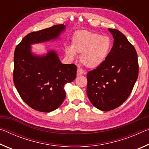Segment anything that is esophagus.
Here are the masks:
<instances>
[{
    "instance_id": "esophagus-1",
    "label": "esophagus",
    "mask_w": 149,
    "mask_h": 149,
    "mask_svg": "<svg viewBox=\"0 0 149 149\" xmlns=\"http://www.w3.org/2000/svg\"><path fill=\"white\" fill-rule=\"evenodd\" d=\"M84 74H85L84 70L81 68H78L77 70V75H84Z\"/></svg>"
}]
</instances>
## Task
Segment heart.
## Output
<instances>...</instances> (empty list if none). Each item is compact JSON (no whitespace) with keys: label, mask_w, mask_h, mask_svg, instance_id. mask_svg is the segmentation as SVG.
<instances>
[{"label":"heart","mask_w":149,"mask_h":149,"mask_svg":"<svg viewBox=\"0 0 149 149\" xmlns=\"http://www.w3.org/2000/svg\"><path fill=\"white\" fill-rule=\"evenodd\" d=\"M110 49L109 37L97 33L81 31L74 34L71 47L66 49L65 53L70 59H74L75 54L81 53V63L89 68H95L104 61Z\"/></svg>","instance_id":"b5f03b06"}]
</instances>
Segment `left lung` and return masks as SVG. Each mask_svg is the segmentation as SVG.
<instances>
[{
  "label": "left lung",
  "mask_w": 149,
  "mask_h": 149,
  "mask_svg": "<svg viewBox=\"0 0 149 149\" xmlns=\"http://www.w3.org/2000/svg\"><path fill=\"white\" fill-rule=\"evenodd\" d=\"M114 44L101 64L87 73V95L94 107L102 111L119 107L132 93L139 75L137 53L119 30L108 29Z\"/></svg>",
  "instance_id": "left-lung-1"
}]
</instances>
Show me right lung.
Segmentation results:
<instances>
[{
	"instance_id": "obj_1",
	"label": "right lung",
	"mask_w": 149,
	"mask_h": 149,
	"mask_svg": "<svg viewBox=\"0 0 149 149\" xmlns=\"http://www.w3.org/2000/svg\"><path fill=\"white\" fill-rule=\"evenodd\" d=\"M64 28V24H58L30 33L15 49L14 85L22 100L39 112H51L62 104L65 97L64 85L76 77L77 67L62 64L54 51L46 56H33L30 45L56 38Z\"/></svg>"
}]
</instances>
